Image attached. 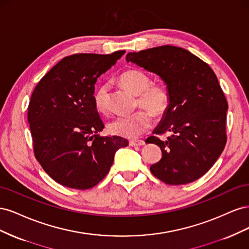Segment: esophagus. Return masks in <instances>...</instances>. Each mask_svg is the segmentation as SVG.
Returning a JSON list of instances; mask_svg holds the SVG:
<instances>
[{"label": "esophagus", "instance_id": "obj_1", "mask_svg": "<svg viewBox=\"0 0 249 249\" xmlns=\"http://www.w3.org/2000/svg\"><path fill=\"white\" fill-rule=\"evenodd\" d=\"M145 142L143 140H131L130 141V145L131 146H141V145H144Z\"/></svg>", "mask_w": 249, "mask_h": 249}]
</instances>
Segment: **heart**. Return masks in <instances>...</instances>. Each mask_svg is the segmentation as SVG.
Segmentation results:
<instances>
[{"mask_svg":"<svg viewBox=\"0 0 249 249\" xmlns=\"http://www.w3.org/2000/svg\"><path fill=\"white\" fill-rule=\"evenodd\" d=\"M122 85L138 95L137 104L148 110L154 116H161L166 112L169 105V93L162 84H150V79L146 73L139 70H127L119 76ZM107 90L100 87L96 90L93 102L99 111H106ZM149 112L141 110L132 115L117 116L108 124L109 131L113 135L126 138H137L152 125V116Z\"/></svg>","mask_w":249,"mask_h":249,"instance_id":"heart-1","label":"heart"}]
</instances>
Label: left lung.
I'll use <instances>...</instances> for the list:
<instances>
[{
	"mask_svg": "<svg viewBox=\"0 0 249 249\" xmlns=\"http://www.w3.org/2000/svg\"><path fill=\"white\" fill-rule=\"evenodd\" d=\"M125 60L159 76L169 93L168 108L153 134L170 136L145 141L162 150L150 171L168 185L194 182L213 166L227 143L229 106L215 72L189 51L172 46L127 53Z\"/></svg>",
	"mask_w": 249,
	"mask_h": 249,
	"instance_id": "obj_1",
	"label": "left lung"
}]
</instances>
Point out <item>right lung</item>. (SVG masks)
<instances>
[{"label": "right lung", "mask_w": 249, "mask_h": 249, "mask_svg": "<svg viewBox=\"0 0 249 249\" xmlns=\"http://www.w3.org/2000/svg\"><path fill=\"white\" fill-rule=\"evenodd\" d=\"M76 54L63 58L36 85L28 108L34 153L60 185L85 190L107 176L119 136L101 137L104 123L93 102L94 84L124 54Z\"/></svg>", "instance_id": "obj_1"}]
</instances>
